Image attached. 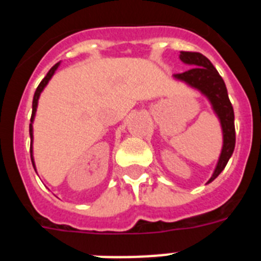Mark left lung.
I'll list each match as a JSON object with an SVG mask.
<instances>
[{"instance_id":"8db88e82","label":"left lung","mask_w":261,"mask_h":261,"mask_svg":"<svg viewBox=\"0 0 261 261\" xmlns=\"http://www.w3.org/2000/svg\"><path fill=\"white\" fill-rule=\"evenodd\" d=\"M180 60L188 65H192L190 70L184 73H177L174 77L181 80L200 90L204 95L208 96L211 100L213 110L218 115L221 120L223 132V146L221 153L220 161L217 163L213 175L209 179L208 183L213 181L218 175L222 172L229 162L230 156L232 155L235 147V125H234V110L227 95V89L223 82L222 77L217 71L213 64L209 59L199 52H180Z\"/></svg>"}]
</instances>
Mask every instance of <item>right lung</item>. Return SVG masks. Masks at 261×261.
<instances>
[{
	"mask_svg": "<svg viewBox=\"0 0 261 261\" xmlns=\"http://www.w3.org/2000/svg\"><path fill=\"white\" fill-rule=\"evenodd\" d=\"M59 68V62H57L56 65H53L52 68L49 69V71L47 73V75H45L44 78H43V81H41L40 84H39L38 89H36L35 94H34V99H32V115H31V124H30V137H31V141H32V120H34V116H35V112H36V106H38V99H39V95H40V93L43 91V89L45 87V85L48 84V81L50 80V77L53 75V73H55V70ZM30 151H31V161H32V166L35 167V165H34V159H32V146L30 147Z\"/></svg>",
	"mask_w": 261,
	"mask_h": 261,
	"instance_id": "obj_1",
	"label": "right lung"
}]
</instances>
